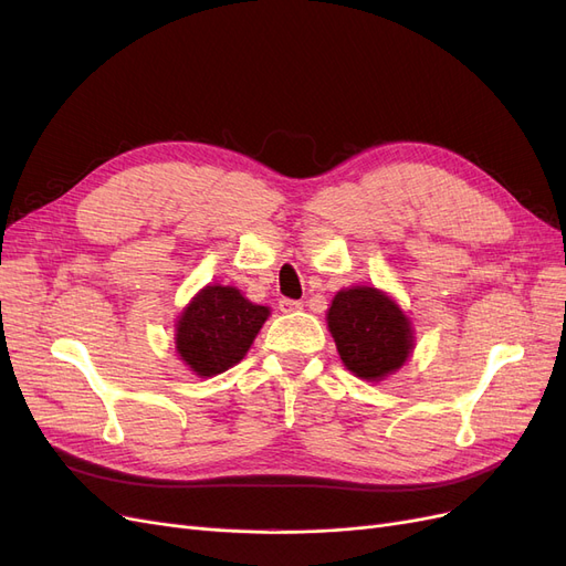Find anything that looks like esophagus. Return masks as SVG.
<instances>
[{"instance_id":"34e87169","label":"esophagus","mask_w":566,"mask_h":566,"mask_svg":"<svg viewBox=\"0 0 566 566\" xmlns=\"http://www.w3.org/2000/svg\"><path fill=\"white\" fill-rule=\"evenodd\" d=\"M302 302H295V300H281L279 302V310L283 312V314H290V312H300L302 310Z\"/></svg>"}]
</instances>
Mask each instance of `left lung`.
Returning <instances> with one entry per match:
<instances>
[{"label": "left lung", "instance_id": "obj_1", "mask_svg": "<svg viewBox=\"0 0 566 566\" xmlns=\"http://www.w3.org/2000/svg\"><path fill=\"white\" fill-rule=\"evenodd\" d=\"M328 331L342 364L356 378L380 382L397 373L416 347V333L406 312L387 293L370 285L345 287L333 297Z\"/></svg>", "mask_w": 566, "mask_h": 566}]
</instances>
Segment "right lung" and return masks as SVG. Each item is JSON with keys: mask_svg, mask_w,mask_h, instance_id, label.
Masks as SVG:
<instances>
[{"mask_svg": "<svg viewBox=\"0 0 566 566\" xmlns=\"http://www.w3.org/2000/svg\"><path fill=\"white\" fill-rule=\"evenodd\" d=\"M269 314L233 285H205L175 323L177 356L198 378L224 373L243 361Z\"/></svg>", "mask_w": 566, "mask_h": 566, "instance_id": "add662e5", "label": "right lung"}]
</instances>
